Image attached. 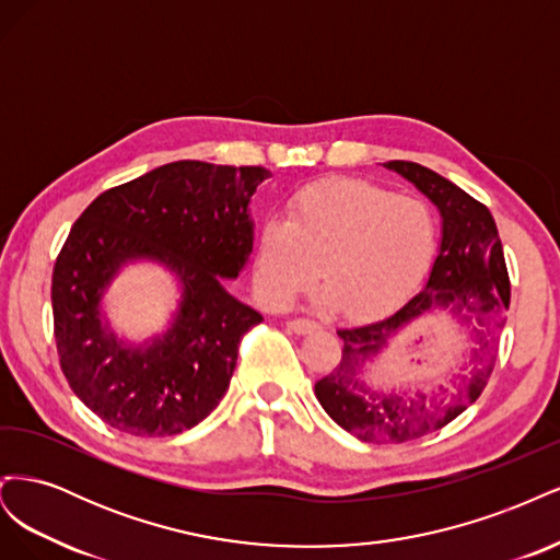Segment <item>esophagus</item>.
<instances>
[{
  "label": "esophagus",
  "instance_id": "1",
  "mask_svg": "<svg viewBox=\"0 0 560 560\" xmlns=\"http://www.w3.org/2000/svg\"><path fill=\"white\" fill-rule=\"evenodd\" d=\"M287 327L296 334H308V331L317 329V322L306 319V317H294V319H287Z\"/></svg>",
  "mask_w": 560,
  "mask_h": 560
}]
</instances>
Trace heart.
Returning <instances> with one entry per match:
<instances>
[{
	"label": "heart",
	"instance_id": "b5f03b06",
	"mask_svg": "<svg viewBox=\"0 0 560 560\" xmlns=\"http://www.w3.org/2000/svg\"><path fill=\"white\" fill-rule=\"evenodd\" d=\"M436 247L425 200L360 179H325L296 191L284 222L261 224L254 284L270 308H284L317 276L350 317L395 308L425 273Z\"/></svg>",
	"mask_w": 560,
	"mask_h": 560
}]
</instances>
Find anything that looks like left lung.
Returning a JSON list of instances; mask_svg holds the SVG:
<instances>
[{
	"label": "left lung",
	"mask_w": 560,
	"mask_h": 560,
	"mask_svg": "<svg viewBox=\"0 0 560 560\" xmlns=\"http://www.w3.org/2000/svg\"><path fill=\"white\" fill-rule=\"evenodd\" d=\"M425 194L442 212V247L425 290L406 306L364 327L338 329L343 354L331 374L315 383V397L338 425L369 444H401L442 430L477 401L498 360L504 313L512 284L490 210L446 177L411 161H387ZM434 307H446L472 325L478 348L466 369L432 394L410 398L371 394L354 375L366 361H375L386 341L401 326Z\"/></svg>",
	"instance_id": "8db88e82"
}]
</instances>
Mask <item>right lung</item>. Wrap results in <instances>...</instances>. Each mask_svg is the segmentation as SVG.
I'll return each instance as SVG.
<instances>
[{"label":"right lung","instance_id":"add662e5","mask_svg":"<svg viewBox=\"0 0 560 560\" xmlns=\"http://www.w3.org/2000/svg\"><path fill=\"white\" fill-rule=\"evenodd\" d=\"M261 165L175 161L100 194L81 212L50 280L60 369L74 395L118 432L171 436L208 418L229 389L243 336L264 319L235 301L252 252L247 202ZM173 267L185 292L176 325L147 351L104 331L98 296L130 258Z\"/></svg>","mask_w":560,"mask_h":560}]
</instances>
